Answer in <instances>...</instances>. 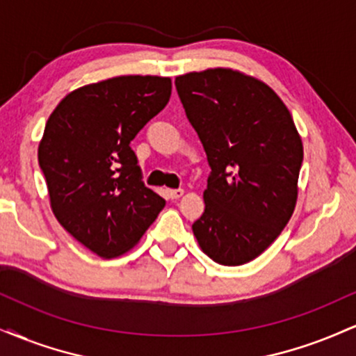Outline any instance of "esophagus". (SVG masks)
<instances>
[{
  "instance_id": "34e87169",
  "label": "esophagus",
  "mask_w": 356,
  "mask_h": 356,
  "mask_svg": "<svg viewBox=\"0 0 356 356\" xmlns=\"http://www.w3.org/2000/svg\"><path fill=\"white\" fill-rule=\"evenodd\" d=\"M182 194H184L182 189H170V191H167V195H169L170 199H179V197H182Z\"/></svg>"
}]
</instances>
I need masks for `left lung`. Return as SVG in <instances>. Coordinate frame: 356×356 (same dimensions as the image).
<instances>
[{"label": "left lung", "instance_id": "1", "mask_svg": "<svg viewBox=\"0 0 356 356\" xmlns=\"http://www.w3.org/2000/svg\"><path fill=\"white\" fill-rule=\"evenodd\" d=\"M175 88L211 167L206 209L192 231L216 263L241 266L291 219L303 164L300 134L280 97L239 72L187 73Z\"/></svg>", "mask_w": 356, "mask_h": 356}]
</instances>
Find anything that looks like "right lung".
Wrapping results in <instances>:
<instances>
[{"instance_id": "1", "label": "right lung", "mask_w": 356, "mask_h": 356, "mask_svg": "<svg viewBox=\"0 0 356 356\" xmlns=\"http://www.w3.org/2000/svg\"><path fill=\"white\" fill-rule=\"evenodd\" d=\"M170 90L164 76H115L68 93L44 125L38 162L53 214L100 257L129 251L164 209L142 182L130 142Z\"/></svg>"}]
</instances>
